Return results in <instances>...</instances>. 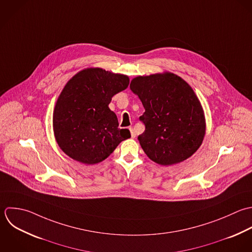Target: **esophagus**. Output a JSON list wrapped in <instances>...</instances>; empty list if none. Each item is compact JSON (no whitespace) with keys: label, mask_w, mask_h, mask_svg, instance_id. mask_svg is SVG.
Segmentation results:
<instances>
[{"label":"esophagus","mask_w":252,"mask_h":252,"mask_svg":"<svg viewBox=\"0 0 252 252\" xmlns=\"http://www.w3.org/2000/svg\"><path fill=\"white\" fill-rule=\"evenodd\" d=\"M129 130H130V134H131V137H132V138H135L136 134H135V131H134V129H133L132 127H129Z\"/></svg>","instance_id":"34e87169"}]
</instances>
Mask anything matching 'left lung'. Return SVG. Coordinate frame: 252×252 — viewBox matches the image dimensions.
<instances>
[{"label":"left lung","instance_id":"left-lung-1","mask_svg":"<svg viewBox=\"0 0 252 252\" xmlns=\"http://www.w3.org/2000/svg\"><path fill=\"white\" fill-rule=\"evenodd\" d=\"M129 87L145 109L139 118L145 130L138 140L153 162L170 166L196 152L206 125L201 104L188 82L164 72L137 76Z\"/></svg>","mask_w":252,"mask_h":252}]
</instances>
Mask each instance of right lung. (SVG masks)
<instances>
[{
  "mask_svg": "<svg viewBox=\"0 0 252 252\" xmlns=\"http://www.w3.org/2000/svg\"><path fill=\"white\" fill-rule=\"evenodd\" d=\"M129 84L126 75L91 67L77 72L61 92L53 114V128L60 148L83 164L102 162L130 137L119 128L110 110L112 97Z\"/></svg>",
  "mask_w": 252,
  "mask_h": 252,
  "instance_id": "right-lung-1",
  "label": "right lung"
}]
</instances>
